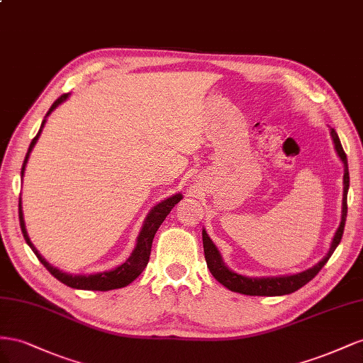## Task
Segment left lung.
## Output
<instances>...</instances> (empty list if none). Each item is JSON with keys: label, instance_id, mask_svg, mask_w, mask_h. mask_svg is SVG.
Returning a JSON list of instances; mask_svg holds the SVG:
<instances>
[{"label": "left lung", "instance_id": "1", "mask_svg": "<svg viewBox=\"0 0 363 363\" xmlns=\"http://www.w3.org/2000/svg\"><path fill=\"white\" fill-rule=\"evenodd\" d=\"M330 135L333 138L335 149L339 155L340 161L344 162V198H342V220L337 228V231L333 237V242H331L330 251L327 255L316 263L313 267L307 269L295 275H281V277H262V278H254V277H243L240 274L233 272L231 269H228L222 260L220 252L217 251L216 245L211 242V239L206 234L205 230H202V242H203V252H205V260L206 266H208L211 275L223 284L226 289H230L233 292L243 294V295H251V296H279V295H289L298 289H301L304 284H307L310 279H313L324 264L328 262L331 254L335 252L337 245L340 243L345 228L347 220V193L350 187V173H348V161L347 155L342 149V144L337 137L335 129H330Z\"/></svg>", "mask_w": 363, "mask_h": 363}]
</instances>
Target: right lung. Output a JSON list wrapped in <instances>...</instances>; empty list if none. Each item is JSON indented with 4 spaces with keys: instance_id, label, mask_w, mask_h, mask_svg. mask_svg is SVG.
<instances>
[{
    "instance_id": "obj_1",
    "label": "right lung",
    "mask_w": 363,
    "mask_h": 363,
    "mask_svg": "<svg viewBox=\"0 0 363 363\" xmlns=\"http://www.w3.org/2000/svg\"><path fill=\"white\" fill-rule=\"evenodd\" d=\"M68 96L69 94H62L48 109L43 124H40L39 132L36 133V137L32 140V143H30V147L27 150L23 169H21V178L24 176V170H26L28 157H30V153H32L33 147H35V144H36V141L40 135V132H43V129L45 126L47 117L60 105L62 101H65L68 99ZM181 199H182V194L176 193V194L172 196V198H167L165 201H161L158 205H155L153 208L149 211L146 220H144V223H143L140 235L137 239L135 250L132 251V254H130L128 260L124 262L123 264H120L118 267L112 269V271L91 274V275H71V274H67V272H62V271H59L57 267L51 266L45 260V258L38 252V250L33 246V243L30 242V239H28L26 223H24V214H23V205H21V199H19V225H21V231H23V234H24V239H26L27 245L32 247V251L39 258V262L47 267V271L55 278H57L60 283H64V284H67L72 289H82V291L106 292V291H112V289H120V287L130 284L133 279H135L144 271V267H146L147 263H149V257H150V251H152V242H153L155 234H157L158 228L161 226V223L164 222L165 217H167V214L172 211L173 206L178 203Z\"/></svg>"
}]
</instances>
